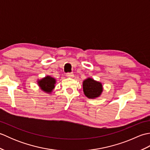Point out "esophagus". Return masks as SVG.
I'll use <instances>...</instances> for the list:
<instances>
[{
    "instance_id": "esophagus-1",
    "label": "esophagus",
    "mask_w": 150,
    "mask_h": 150,
    "mask_svg": "<svg viewBox=\"0 0 150 150\" xmlns=\"http://www.w3.org/2000/svg\"><path fill=\"white\" fill-rule=\"evenodd\" d=\"M66 76L68 77H70V78H73V76H74V75H73V73H66Z\"/></svg>"
}]
</instances>
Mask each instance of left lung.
<instances>
[{
    "instance_id": "1",
    "label": "left lung",
    "mask_w": 150,
    "mask_h": 150,
    "mask_svg": "<svg viewBox=\"0 0 150 150\" xmlns=\"http://www.w3.org/2000/svg\"><path fill=\"white\" fill-rule=\"evenodd\" d=\"M82 86L84 95L89 98L98 97L103 91V85L100 82L90 77L83 81Z\"/></svg>"
}]
</instances>
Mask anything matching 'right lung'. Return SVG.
Masks as SVG:
<instances>
[{"instance_id":"1","label":"right lung","mask_w":150,"mask_h":150,"mask_svg":"<svg viewBox=\"0 0 150 150\" xmlns=\"http://www.w3.org/2000/svg\"><path fill=\"white\" fill-rule=\"evenodd\" d=\"M55 79L48 75L40 79V80H38L37 81V84L41 90L47 93H52L54 88H55Z\"/></svg>"}]
</instances>
